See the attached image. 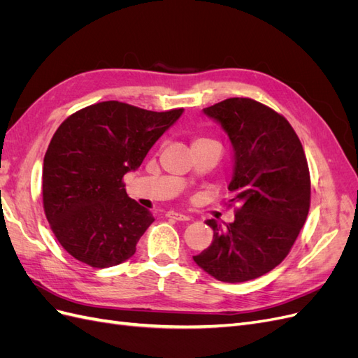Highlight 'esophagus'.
<instances>
[{
    "label": "esophagus",
    "mask_w": 358,
    "mask_h": 358,
    "mask_svg": "<svg viewBox=\"0 0 358 358\" xmlns=\"http://www.w3.org/2000/svg\"><path fill=\"white\" fill-rule=\"evenodd\" d=\"M166 216H167V218L176 220V221H189V216L188 215H183V213H179V212H175V210L167 212Z\"/></svg>",
    "instance_id": "esophagus-1"
}]
</instances>
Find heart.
Segmentation results:
<instances>
[{"instance_id": "b5f03b06", "label": "heart", "mask_w": 358, "mask_h": 358, "mask_svg": "<svg viewBox=\"0 0 358 358\" xmlns=\"http://www.w3.org/2000/svg\"><path fill=\"white\" fill-rule=\"evenodd\" d=\"M203 140H209V138H197L196 142H194V143H197V142H203Z\"/></svg>"}]
</instances>
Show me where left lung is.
Masks as SVG:
<instances>
[{"label":"left lung","mask_w":358,"mask_h":358,"mask_svg":"<svg viewBox=\"0 0 358 358\" xmlns=\"http://www.w3.org/2000/svg\"><path fill=\"white\" fill-rule=\"evenodd\" d=\"M203 112L230 137V201L239 208L224 229L218 221H206L213 241L194 262L222 282H245L282 263L305 225L310 206L308 161L289 122L262 103L236 96Z\"/></svg>","instance_id":"left-lung-1"}]
</instances>
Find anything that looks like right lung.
Wrapping results in <instances>:
<instances>
[{
  "mask_svg": "<svg viewBox=\"0 0 358 358\" xmlns=\"http://www.w3.org/2000/svg\"><path fill=\"white\" fill-rule=\"evenodd\" d=\"M182 112L103 101L58 127L43 161V208L71 257L106 268L134 255L154 216L127 196L124 176L140 167Z\"/></svg>",
  "mask_w": 358,
  "mask_h": 358,
  "instance_id": "right-lung-1",
  "label": "right lung"
}]
</instances>
